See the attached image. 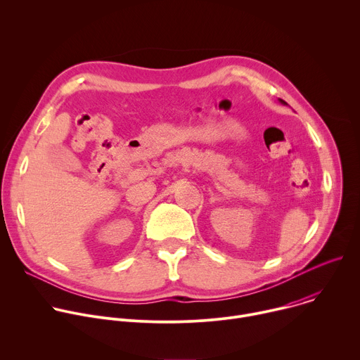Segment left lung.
Listing matches in <instances>:
<instances>
[{
    "instance_id": "1",
    "label": "left lung",
    "mask_w": 360,
    "mask_h": 360,
    "mask_svg": "<svg viewBox=\"0 0 360 360\" xmlns=\"http://www.w3.org/2000/svg\"><path fill=\"white\" fill-rule=\"evenodd\" d=\"M279 101H281V102H282V104H286V102H285V101H283V99H279Z\"/></svg>"
}]
</instances>
